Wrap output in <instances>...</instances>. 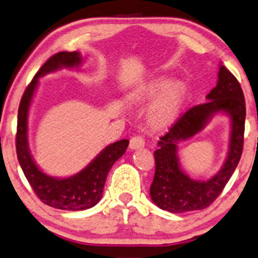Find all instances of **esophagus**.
Here are the masks:
<instances>
[{
  "mask_svg": "<svg viewBox=\"0 0 258 258\" xmlns=\"http://www.w3.org/2000/svg\"><path fill=\"white\" fill-rule=\"evenodd\" d=\"M129 147L132 148V149H140V148L145 147V140H144V138H141V136H139V135L133 136V138L130 139Z\"/></svg>",
  "mask_w": 258,
  "mask_h": 258,
  "instance_id": "obj_1",
  "label": "esophagus"
}]
</instances>
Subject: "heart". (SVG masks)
Wrapping results in <instances>:
<instances>
[{"label":"heart","instance_id":"heart-1","mask_svg":"<svg viewBox=\"0 0 258 258\" xmlns=\"http://www.w3.org/2000/svg\"><path fill=\"white\" fill-rule=\"evenodd\" d=\"M167 86V81L163 79L152 81L146 90L142 92L144 98H153L159 92H161ZM182 91L177 86H172L165 90L160 97L158 98L151 111V117L153 122L158 124H165L172 119L174 113L177 112L178 107L182 103Z\"/></svg>","mask_w":258,"mask_h":258}]
</instances>
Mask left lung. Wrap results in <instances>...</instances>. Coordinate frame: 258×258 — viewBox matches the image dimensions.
I'll list each match as a JSON object with an SVG mask.
<instances>
[{"label":"left lung","instance_id":"8db88e82","mask_svg":"<svg viewBox=\"0 0 258 258\" xmlns=\"http://www.w3.org/2000/svg\"><path fill=\"white\" fill-rule=\"evenodd\" d=\"M206 98L208 101L190 107L158 142L159 148L154 152V179L149 194L152 201L163 211L185 213L209 207L224 190L240 160L245 128V100L239 82L226 67L220 64L217 86ZM218 112L227 113L231 118L227 161L209 180L194 181L180 168L176 145L201 131Z\"/></svg>","mask_w":258,"mask_h":258}]
</instances>
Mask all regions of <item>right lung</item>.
<instances>
[{"label": "right lung", "mask_w": 258, "mask_h": 258, "mask_svg": "<svg viewBox=\"0 0 258 258\" xmlns=\"http://www.w3.org/2000/svg\"><path fill=\"white\" fill-rule=\"evenodd\" d=\"M81 62L80 53L76 51H62L50 57L25 90L18 111L15 145L18 160L25 177L41 202L64 211H84L100 201L110 168L125 153L129 145L128 140L124 139L107 146L84 170L67 178L47 176L32 159L27 142V117L39 78L62 68H78Z\"/></svg>", "instance_id": "right-lung-1"}]
</instances>
